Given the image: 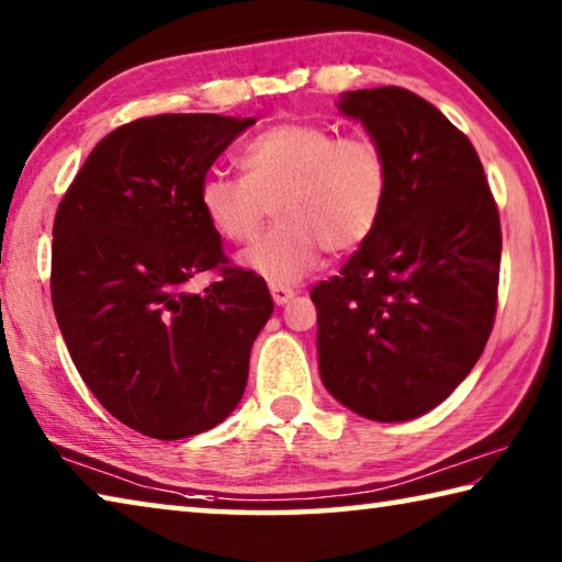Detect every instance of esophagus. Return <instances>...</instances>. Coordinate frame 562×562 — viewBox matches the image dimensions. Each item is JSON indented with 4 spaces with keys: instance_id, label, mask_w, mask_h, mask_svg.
Returning <instances> with one entry per match:
<instances>
[{
    "instance_id": "34e87169",
    "label": "esophagus",
    "mask_w": 562,
    "mask_h": 562,
    "mask_svg": "<svg viewBox=\"0 0 562 562\" xmlns=\"http://www.w3.org/2000/svg\"><path fill=\"white\" fill-rule=\"evenodd\" d=\"M270 292H272V300L274 304H288L294 297V290L288 288V284H278V282H270Z\"/></svg>"
}]
</instances>
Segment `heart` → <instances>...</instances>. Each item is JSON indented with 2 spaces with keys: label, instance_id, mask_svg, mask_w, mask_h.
<instances>
[{
  "label": "heart",
  "instance_id": "b5f03b06",
  "mask_svg": "<svg viewBox=\"0 0 562 562\" xmlns=\"http://www.w3.org/2000/svg\"><path fill=\"white\" fill-rule=\"evenodd\" d=\"M243 178L213 173L201 183L203 215L231 243H247L243 268L270 282H297L322 262L364 245L389 201V158L369 136H337L315 121H284L237 154Z\"/></svg>",
  "mask_w": 562,
  "mask_h": 562
}]
</instances>
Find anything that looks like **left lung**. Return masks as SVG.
<instances>
[{"label": "left lung", "instance_id": "1", "mask_svg": "<svg viewBox=\"0 0 562 562\" xmlns=\"http://www.w3.org/2000/svg\"><path fill=\"white\" fill-rule=\"evenodd\" d=\"M389 158V201L372 237L312 290L319 376L372 422L439 406L483 355L496 319L501 221L479 154L416 93H341Z\"/></svg>", "mask_w": 562, "mask_h": 562}]
</instances>
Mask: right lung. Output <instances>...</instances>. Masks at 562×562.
<instances>
[{"instance_id": "right-lung-1", "label": "right lung", "mask_w": 562, "mask_h": 562, "mask_svg": "<svg viewBox=\"0 0 562 562\" xmlns=\"http://www.w3.org/2000/svg\"><path fill=\"white\" fill-rule=\"evenodd\" d=\"M255 119L164 113L111 131L54 217L52 302L101 406L160 441L213 429L240 404L272 315L262 278L227 265L201 183ZM222 278L201 294L195 273Z\"/></svg>"}]
</instances>
